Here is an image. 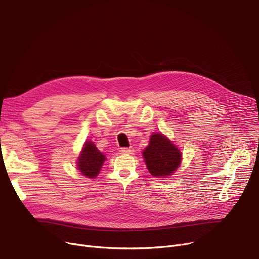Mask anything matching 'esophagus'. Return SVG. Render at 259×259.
Listing matches in <instances>:
<instances>
[{
  "label": "esophagus",
  "instance_id": "obj_1",
  "mask_svg": "<svg viewBox=\"0 0 259 259\" xmlns=\"http://www.w3.org/2000/svg\"><path fill=\"white\" fill-rule=\"evenodd\" d=\"M119 151L121 154H132L133 149L132 148H120Z\"/></svg>",
  "mask_w": 259,
  "mask_h": 259
}]
</instances>
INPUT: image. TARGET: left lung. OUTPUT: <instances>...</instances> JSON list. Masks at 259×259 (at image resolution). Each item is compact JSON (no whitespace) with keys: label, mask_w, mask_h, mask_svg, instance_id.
Here are the masks:
<instances>
[{"label":"left lung","mask_w":259,"mask_h":259,"mask_svg":"<svg viewBox=\"0 0 259 259\" xmlns=\"http://www.w3.org/2000/svg\"><path fill=\"white\" fill-rule=\"evenodd\" d=\"M143 159L148 171L154 178H167L174 175L182 162V152L162 133H152Z\"/></svg>","instance_id":"1"}]
</instances>
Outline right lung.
<instances>
[{"label": "right lung", "mask_w": 259, "mask_h": 259, "mask_svg": "<svg viewBox=\"0 0 259 259\" xmlns=\"http://www.w3.org/2000/svg\"><path fill=\"white\" fill-rule=\"evenodd\" d=\"M106 155L99 151L92 141H85L76 161L77 169L84 177L95 179L106 161Z\"/></svg>", "instance_id": "add662e5"}]
</instances>
